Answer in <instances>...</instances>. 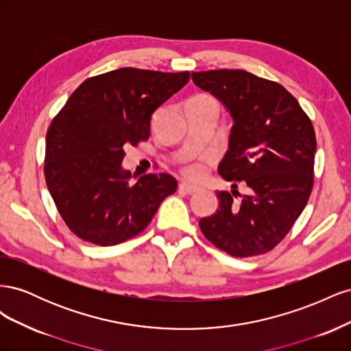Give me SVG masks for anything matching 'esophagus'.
<instances>
[{"label": "esophagus", "mask_w": 351, "mask_h": 351, "mask_svg": "<svg viewBox=\"0 0 351 351\" xmlns=\"http://www.w3.org/2000/svg\"><path fill=\"white\" fill-rule=\"evenodd\" d=\"M178 189H180V192H183V193H186V195H195V193H199L200 192V187H197V186H192V184H189V183H182L178 186Z\"/></svg>", "instance_id": "34e87169"}]
</instances>
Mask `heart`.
I'll return each instance as SVG.
<instances>
[{
    "mask_svg": "<svg viewBox=\"0 0 351 351\" xmlns=\"http://www.w3.org/2000/svg\"><path fill=\"white\" fill-rule=\"evenodd\" d=\"M204 173H205V167H204V164H200V162L189 164L183 168V174L189 178H192V180L200 178L202 176H204Z\"/></svg>",
    "mask_w": 351,
    "mask_h": 351,
    "instance_id": "obj_1",
    "label": "heart"
}]
</instances>
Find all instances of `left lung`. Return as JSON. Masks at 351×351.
Returning <instances> with one entry per match:
<instances>
[{"mask_svg":"<svg viewBox=\"0 0 351 351\" xmlns=\"http://www.w3.org/2000/svg\"><path fill=\"white\" fill-rule=\"evenodd\" d=\"M232 119L228 151L218 165L231 193L215 192L219 206L202 218L204 236L231 256L274 249L300 217L313 186L316 137L312 121L281 84L244 70L192 73ZM248 195L240 201L237 184Z\"/></svg>","mask_w":351,"mask_h":351,"instance_id":"8db88e82","label":"left lung"}]
</instances>
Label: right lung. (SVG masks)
I'll return each instance as SVG.
<instances>
[{"instance_id": "add662e5", "label": "right lung", "mask_w": 351, "mask_h": 351, "mask_svg": "<svg viewBox=\"0 0 351 351\" xmlns=\"http://www.w3.org/2000/svg\"><path fill=\"white\" fill-rule=\"evenodd\" d=\"M190 73L124 67L84 80L52 120L45 180L60 215L84 241L114 246L146 228L177 180L165 173L130 184L127 145L149 139L152 115Z\"/></svg>"}]
</instances>
